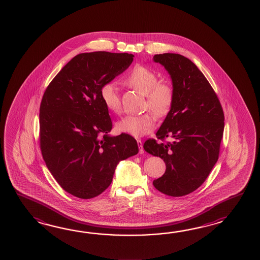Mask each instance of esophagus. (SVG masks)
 Here are the masks:
<instances>
[{
  "label": "esophagus",
  "instance_id": "1",
  "mask_svg": "<svg viewBox=\"0 0 260 260\" xmlns=\"http://www.w3.org/2000/svg\"><path fill=\"white\" fill-rule=\"evenodd\" d=\"M138 148H139V153H140V154H143L144 149L143 144H142V141H141V140H138Z\"/></svg>",
  "mask_w": 260,
  "mask_h": 260
}]
</instances>
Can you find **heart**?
I'll return each instance as SVG.
<instances>
[{"label": "heart", "instance_id": "1", "mask_svg": "<svg viewBox=\"0 0 260 260\" xmlns=\"http://www.w3.org/2000/svg\"><path fill=\"white\" fill-rule=\"evenodd\" d=\"M125 82L141 94L146 95V108L156 116H165L174 101V89L169 83H159L157 73L145 66H136L128 73ZM100 99L109 111L113 113L121 111V100L114 82L106 83L100 88ZM155 127V120L150 113L142 115H127L116 123L118 132L141 138Z\"/></svg>", "mask_w": 260, "mask_h": 260}]
</instances>
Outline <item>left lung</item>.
I'll return each mask as SVG.
<instances>
[{"label":"left lung","mask_w":260,"mask_h":260,"mask_svg":"<svg viewBox=\"0 0 260 260\" xmlns=\"http://www.w3.org/2000/svg\"><path fill=\"white\" fill-rule=\"evenodd\" d=\"M153 61L170 75L174 101L156 137L171 143L149 139L143 148L164 159L166 171L153 186L162 193L179 197L205 182L218 159L224 131V113L210 83L193 62L178 54L155 55Z\"/></svg>","instance_id":"1"}]
</instances>
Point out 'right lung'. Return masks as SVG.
Instances as JSON below:
<instances>
[{
  "label": "right lung",
  "mask_w": 260,
  "mask_h": 260,
  "mask_svg": "<svg viewBox=\"0 0 260 260\" xmlns=\"http://www.w3.org/2000/svg\"><path fill=\"white\" fill-rule=\"evenodd\" d=\"M132 54L75 55L50 83L40 107V145L45 165L67 192L91 199L111 185L118 164L138 154L127 134L111 136L100 88L132 64Z\"/></svg>",
  "instance_id": "1"
}]
</instances>
